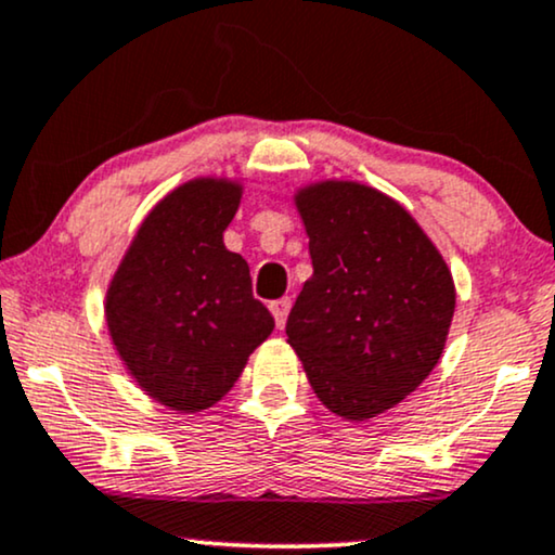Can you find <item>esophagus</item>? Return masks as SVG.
Listing matches in <instances>:
<instances>
[{"label": "esophagus", "mask_w": 555, "mask_h": 555, "mask_svg": "<svg viewBox=\"0 0 555 555\" xmlns=\"http://www.w3.org/2000/svg\"><path fill=\"white\" fill-rule=\"evenodd\" d=\"M269 310H271V314H273V320H276V327H284L286 314H289V310H292V299H289V297H282V299L271 301Z\"/></svg>", "instance_id": "esophagus-1"}]
</instances>
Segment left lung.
Returning a JSON list of instances; mask_svg holds the SVG:
<instances>
[{"label": "left lung", "instance_id": "1", "mask_svg": "<svg viewBox=\"0 0 555 555\" xmlns=\"http://www.w3.org/2000/svg\"><path fill=\"white\" fill-rule=\"evenodd\" d=\"M294 205L312 276L286 320V343L320 402L361 423L438 366L455 312L451 269L415 217L374 186L314 181Z\"/></svg>", "mask_w": 555, "mask_h": 555}]
</instances>
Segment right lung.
<instances>
[{
    "label": "right lung",
    "instance_id": "add662e5",
    "mask_svg": "<svg viewBox=\"0 0 555 555\" xmlns=\"http://www.w3.org/2000/svg\"><path fill=\"white\" fill-rule=\"evenodd\" d=\"M241 196V181L225 177L168 192L140 222L104 297L128 374L181 415L220 402L273 330L248 263L222 241Z\"/></svg>",
    "mask_w": 555,
    "mask_h": 555
}]
</instances>
